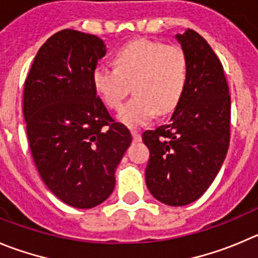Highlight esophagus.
<instances>
[{"mask_svg": "<svg viewBox=\"0 0 258 258\" xmlns=\"http://www.w3.org/2000/svg\"><path fill=\"white\" fill-rule=\"evenodd\" d=\"M131 135H132V137H134L135 141H140L141 140L140 131H137V130H135V128H131Z\"/></svg>", "mask_w": 258, "mask_h": 258, "instance_id": "obj_1", "label": "esophagus"}]
</instances>
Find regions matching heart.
Here are the masks:
<instances>
[{"label":"heart","instance_id":"b5f03b06","mask_svg":"<svg viewBox=\"0 0 258 258\" xmlns=\"http://www.w3.org/2000/svg\"><path fill=\"white\" fill-rule=\"evenodd\" d=\"M188 79V58L178 45L137 40L119 48L114 67L98 66L93 84L103 102L117 109L131 86L134 98L118 112L128 126L145 124L158 113L173 112L183 96Z\"/></svg>","mask_w":258,"mask_h":258}]
</instances>
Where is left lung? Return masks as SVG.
Wrapping results in <instances>:
<instances>
[{"label":"left lung","instance_id":"8db88e82","mask_svg":"<svg viewBox=\"0 0 258 258\" xmlns=\"http://www.w3.org/2000/svg\"><path fill=\"white\" fill-rule=\"evenodd\" d=\"M175 39L188 58V79L169 121L143 134L150 150L149 191L169 206H184L205 194L223 165L230 140V95L223 64L199 33Z\"/></svg>","mask_w":258,"mask_h":258}]
</instances>
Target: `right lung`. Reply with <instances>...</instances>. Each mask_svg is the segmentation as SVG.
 Returning <instances> with one entry per match:
<instances>
[{
	"label": "right lung",
	"instance_id": "obj_1",
	"mask_svg": "<svg viewBox=\"0 0 258 258\" xmlns=\"http://www.w3.org/2000/svg\"><path fill=\"white\" fill-rule=\"evenodd\" d=\"M105 52L96 35L64 29L40 47L24 85L26 134L38 172L52 194L78 209L110 196L132 141L94 88L93 71Z\"/></svg>",
	"mask_w": 258,
	"mask_h": 258
}]
</instances>
